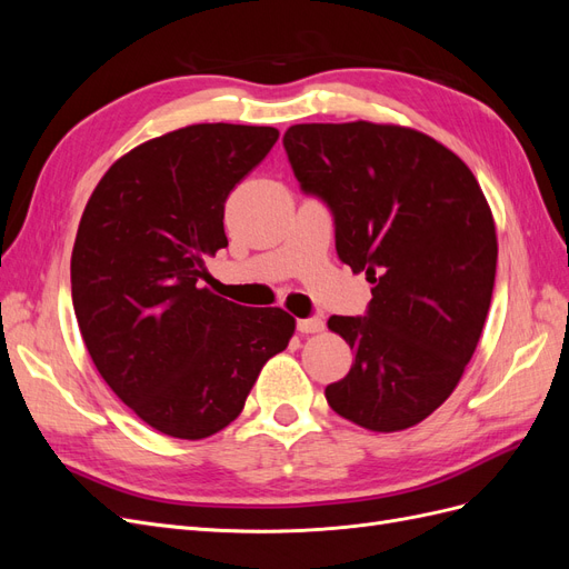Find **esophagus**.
<instances>
[{
	"mask_svg": "<svg viewBox=\"0 0 569 569\" xmlns=\"http://www.w3.org/2000/svg\"><path fill=\"white\" fill-rule=\"evenodd\" d=\"M297 330L301 335H318L325 330V322L320 318H301L297 320Z\"/></svg>",
	"mask_w": 569,
	"mask_h": 569,
	"instance_id": "34e87169",
	"label": "esophagus"
}]
</instances>
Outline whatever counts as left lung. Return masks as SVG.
Listing matches in <instances>:
<instances>
[{"label":"left lung","instance_id":"8db88e82","mask_svg":"<svg viewBox=\"0 0 569 569\" xmlns=\"http://www.w3.org/2000/svg\"><path fill=\"white\" fill-rule=\"evenodd\" d=\"M282 142L335 213L339 258L372 284L368 318L327 320L356 356L327 403L401 432L449 399L477 349L498 258L489 201L462 159L406 126L301 123Z\"/></svg>","mask_w":569,"mask_h":569}]
</instances>
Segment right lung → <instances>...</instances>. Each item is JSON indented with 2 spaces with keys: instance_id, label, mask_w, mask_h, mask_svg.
I'll return each instance as SVG.
<instances>
[{
  "instance_id": "obj_1",
  "label": "right lung",
  "mask_w": 569,
  "mask_h": 569,
  "mask_svg": "<svg viewBox=\"0 0 569 569\" xmlns=\"http://www.w3.org/2000/svg\"><path fill=\"white\" fill-rule=\"evenodd\" d=\"M280 132L187 126L123 153L84 206L71 291L84 347L137 418L176 439H206L242 412L297 320L247 308L201 280L228 247L226 201Z\"/></svg>"
}]
</instances>
